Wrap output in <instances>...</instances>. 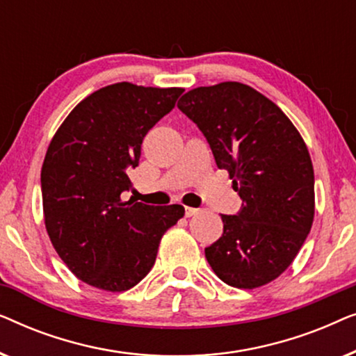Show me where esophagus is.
I'll list each match as a JSON object with an SVG mask.
<instances>
[{
  "instance_id": "34e87169",
  "label": "esophagus",
  "mask_w": 356,
  "mask_h": 356,
  "mask_svg": "<svg viewBox=\"0 0 356 356\" xmlns=\"http://www.w3.org/2000/svg\"><path fill=\"white\" fill-rule=\"evenodd\" d=\"M197 212H199V209H194V207H184V216H186V217H193V216H196Z\"/></svg>"
}]
</instances>
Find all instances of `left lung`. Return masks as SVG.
<instances>
[{
    "instance_id": "8db88e82",
    "label": "left lung",
    "mask_w": 356,
    "mask_h": 356,
    "mask_svg": "<svg viewBox=\"0 0 356 356\" xmlns=\"http://www.w3.org/2000/svg\"><path fill=\"white\" fill-rule=\"evenodd\" d=\"M178 108L201 129L243 201L235 216H222L223 233L206 248L207 262L230 286L269 284L293 262L313 225L314 170L303 138L274 102L241 82L189 90Z\"/></svg>"
}]
</instances>
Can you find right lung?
<instances>
[{
    "instance_id": "add662e5",
    "label": "right lung",
    "mask_w": 356,
    "mask_h": 356,
    "mask_svg": "<svg viewBox=\"0 0 356 356\" xmlns=\"http://www.w3.org/2000/svg\"><path fill=\"white\" fill-rule=\"evenodd\" d=\"M184 89L116 82L86 97L63 121L42 167L45 227L58 256L95 289L138 285L157 257L163 233L184 207L147 206L121 194L133 183L140 144L175 108Z\"/></svg>"
}]
</instances>
